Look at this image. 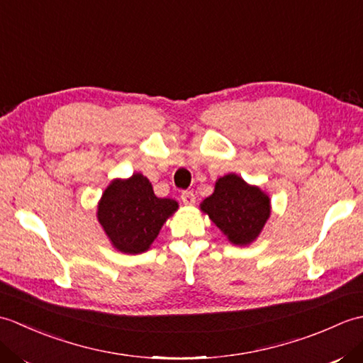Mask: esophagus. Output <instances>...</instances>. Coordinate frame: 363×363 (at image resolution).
I'll return each mask as SVG.
<instances>
[{"instance_id": "obj_1", "label": "esophagus", "mask_w": 363, "mask_h": 363, "mask_svg": "<svg viewBox=\"0 0 363 363\" xmlns=\"http://www.w3.org/2000/svg\"><path fill=\"white\" fill-rule=\"evenodd\" d=\"M181 199H182V203L187 204V206H194L195 201H196V198H195L194 191H191V190L182 191V194H181Z\"/></svg>"}]
</instances>
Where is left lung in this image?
<instances>
[{
	"label": "left lung",
	"mask_w": 363,
	"mask_h": 363,
	"mask_svg": "<svg viewBox=\"0 0 363 363\" xmlns=\"http://www.w3.org/2000/svg\"><path fill=\"white\" fill-rule=\"evenodd\" d=\"M201 211L230 243L246 246L262 233L272 204L257 186H250L240 176L229 173L215 182L213 194L201 203Z\"/></svg>",
	"instance_id": "obj_1"
}]
</instances>
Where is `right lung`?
<instances>
[{
  "label": "right lung",
  "mask_w": 363,
  "mask_h": 363,
  "mask_svg": "<svg viewBox=\"0 0 363 363\" xmlns=\"http://www.w3.org/2000/svg\"><path fill=\"white\" fill-rule=\"evenodd\" d=\"M177 207L174 199L154 195L148 177L134 173L107 186L98 203L96 217L115 250L140 254L150 250Z\"/></svg>",
  "instance_id": "add662e5"
}]
</instances>
